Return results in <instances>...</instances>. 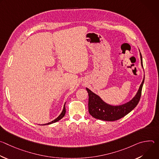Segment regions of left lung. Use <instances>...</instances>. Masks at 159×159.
Returning a JSON list of instances; mask_svg holds the SVG:
<instances>
[{"mask_svg": "<svg viewBox=\"0 0 159 159\" xmlns=\"http://www.w3.org/2000/svg\"><path fill=\"white\" fill-rule=\"evenodd\" d=\"M140 54L142 66L143 68L141 53ZM144 80L145 76L135 96L127 103L120 106H111L106 104L99 96L93 93L88 88H86L89 94L88 106L90 115L94 118L107 121H116L125 116L139 104L141 98Z\"/></svg>", "mask_w": 159, "mask_h": 159, "instance_id": "left-lung-1", "label": "left lung"}]
</instances>
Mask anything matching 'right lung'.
<instances>
[{
	"instance_id": "obj_1",
	"label": "right lung",
	"mask_w": 159,
	"mask_h": 159,
	"mask_svg": "<svg viewBox=\"0 0 159 159\" xmlns=\"http://www.w3.org/2000/svg\"><path fill=\"white\" fill-rule=\"evenodd\" d=\"M65 112H66V109H65V104H64V106H63V111H62V112H61V114L60 115V116L58 117V118H57L55 120H54L53 121H51V122H50V123H47V124H44V125H50V124H52V123H55V122H57V121H59V120H60L64 116H65Z\"/></svg>"
}]
</instances>
